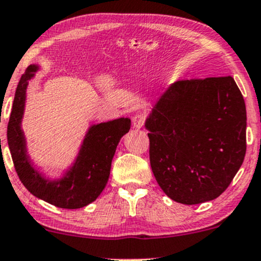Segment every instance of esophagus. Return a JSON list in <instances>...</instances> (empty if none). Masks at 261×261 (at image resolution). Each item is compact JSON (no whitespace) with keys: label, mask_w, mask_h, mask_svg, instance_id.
Wrapping results in <instances>:
<instances>
[{"label":"esophagus","mask_w":261,"mask_h":261,"mask_svg":"<svg viewBox=\"0 0 261 261\" xmlns=\"http://www.w3.org/2000/svg\"><path fill=\"white\" fill-rule=\"evenodd\" d=\"M132 121H133V127L137 128V129H139V128H143L145 118H144L143 115H136Z\"/></svg>","instance_id":"34e87169"}]
</instances>
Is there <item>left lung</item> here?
<instances>
[{
	"label": "left lung",
	"mask_w": 261,
	"mask_h": 261,
	"mask_svg": "<svg viewBox=\"0 0 261 261\" xmlns=\"http://www.w3.org/2000/svg\"><path fill=\"white\" fill-rule=\"evenodd\" d=\"M145 128L152 173L165 194L180 204L220 197L246 156V103L229 75L173 83Z\"/></svg>",
	"instance_id": "1"
}]
</instances>
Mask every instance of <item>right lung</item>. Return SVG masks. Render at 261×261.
<instances>
[{"label": "right lung", "instance_id": "right-lung-1", "mask_svg": "<svg viewBox=\"0 0 261 261\" xmlns=\"http://www.w3.org/2000/svg\"><path fill=\"white\" fill-rule=\"evenodd\" d=\"M39 67L32 64L15 90L7 127V140L15 171L24 187L36 198L62 209H81L93 203L105 188L119 140L130 129L129 118H117L89 128L73 166L62 178L51 180L33 167L21 130L28 83Z\"/></svg>", "mask_w": 261, "mask_h": 261}]
</instances>
